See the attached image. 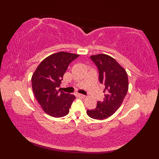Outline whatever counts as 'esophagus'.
<instances>
[{
  "label": "esophagus",
  "mask_w": 159,
  "mask_h": 159,
  "mask_svg": "<svg viewBox=\"0 0 159 159\" xmlns=\"http://www.w3.org/2000/svg\"><path fill=\"white\" fill-rule=\"evenodd\" d=\"M77 96L79 97H80V98H85L86 97V96L83 95V94H80V93H78Z\"/></svg>",
  "instance_id": "esophagus-1"
}]
</instances>
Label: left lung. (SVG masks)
<instances>
[{
    "mask_svg": "<svg viewBox=\"0 0 159 159\" xmlns=\"http://www.w3.org/2000/svg\"><path fill=\"white\" fill-rule=\"evenodd\" d=\"M99 72V81L105 87L102 102H97L96 109L87 110L88 116L95 120H104L119 109L128 89V75L122 67L113 57L105 54L90 57Z\"/></svg>",
    "mask_w": 159,
    "mask_h": 159,
    "instance_id": "left-lung-1",
    "label": "left lung"
}]
</instances>
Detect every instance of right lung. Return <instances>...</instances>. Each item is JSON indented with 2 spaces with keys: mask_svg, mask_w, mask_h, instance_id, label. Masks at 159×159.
<instances>
[{
  "mask_svg": "<svg viewBox=\"0 0 159 159\" xmlns=\"http://www.w3.org/2000/svg\"><path fill=\"white\" fill-rule=\"evenodd\" d=\"M79 55L59 52L46 57L31 78L33 92L44 112L54 117L68 114L75 96L57 90L69 64Z\"/></svg>",
  "mask_w": 159,
  "mask_h": 159,
  "instance_id": "right-lung-1",
  "label": "right lung"
}]
</instances>
